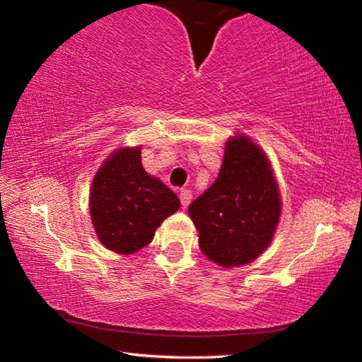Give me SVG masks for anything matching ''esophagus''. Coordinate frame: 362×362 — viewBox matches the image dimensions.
I'll return each mask as SVG.
<instances>
[{
	"mask_svg": "<svg viewBox=\"0 0 362 362\" xmlns=\"http://www.w3.org/2000/svg\"><path fill=\"white\" fill-rule=\"evenodd\" d=\"M192 198H193V194H192V192H189V189H182V192H180V204H182L183 209H187L188 204L192 203Z\"/></svg>",
	"mask_w": 362,
	"mask_h": 362,
	"instance_id": "1",
	"label": "esophagus"
}]
</instances>
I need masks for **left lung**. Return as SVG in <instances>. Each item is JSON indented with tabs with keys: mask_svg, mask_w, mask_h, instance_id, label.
<instances>
[{
	"mask_svg": "<svg viewBox=\"0 0 362 362\" xmlns=\"http://www.w3.org/2000/svg\"><path fill=\"white\" fill-rule=\"evenodd\" d=\"M203 254L220 267L255 260L274 235L281 199L267 156L252 140L226 142L216 182L188 207Z\"/></svg>",
	"mask_w": 362,
	"mask_h": 362,
	"instance_id": "1",
	"label": "left lung"
}]
</instances>
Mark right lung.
I'll return each mask as SVG.
<instances>
[{"instance_id": "add662e5", "label": "right lung", "mask_w": 362, "mask_h": 362, "mask_svg": "<svg viewBox=\"0 0 362 362\" xmlns=\"http://www.w3.org/2000/svg\"><path fill=\"white\" fill-rule=\"evenodd\" d=\"M90 218L99 240L129 255L150 244L180 201L161 180L145 173L140 148H122L102 164L90 188Z\"/></svg>"}]
</instances>
